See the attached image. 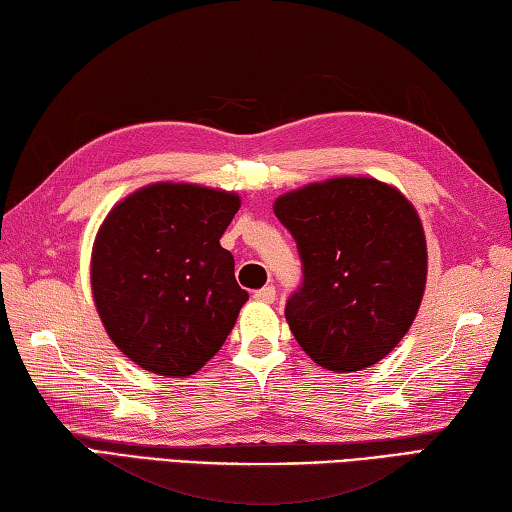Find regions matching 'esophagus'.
Listing matches in <instances>:
<instances>
[{
  "label": "esophagus",
  "mask_w": 512,
  "mask_h": 512,
  "mask_svg": "<svg viewBox=\"0 0 512 512\" xmlns=\"http://www.w3.org/2000/svg\"><path fill=\"white\" fill-rule=\"evenodd\" d=\"M254 299L256 301H263V303H272L276 299V290L272 288V285H265V288L254 292Z\"/></svg>",
  "instance_id": "esophagus-1"
}]
</instances>
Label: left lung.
Returning a JSON list of instances; mask_svg holds the SVG:
<instances>
[{"instance_id": "obj_1", "label": "left lung", "mask_w": 512, "mask_h": 512, "mask_svg": "<svg viewBox=\"0 0 512 512\" xmlns=\"http://www.w3.org/2000/svg\"><path fill=\"white\" fill-rule=\"evenodd\" d=\"M274 213L303 265L285 306L299 346L337 373L387 357L425 294V231L411 202L373 177H335L281 195Z\"/></svg>"}]
</instances>
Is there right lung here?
I'll use <instances>...</instances> for the list:
<instances>
[{
	"mask_svg": "<svg viewBox=\"0 0 512 512\" xmlns=\"http://www.w3.org/2000/svg\"><path fill=\"white\" fill-rule=\"evenodd\" d=\"M238 209L236 193L159 182L107 213L92 249L94 303L107 335L141 369L186 378L231 333L249 294L220 238Z\"/></svg>",
	"mask_w": 512,
	"mask_h": 512,
	"instance_id": "obj_1",
	"label": "right lung"
}]
</instances>
